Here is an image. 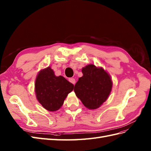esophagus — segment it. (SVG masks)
Listing matches in <instances>:
<instances>
[{
  "mask_svg": "<svg viewBox=\"0 0 151 151\" xmlns=\"http://www.w3.org/2000/svg\"><path fill=\"white\" fill-rule=\"evenodd\" d=\"M68 81L70 82L71 83H72L73 84H76V79L74 78H70L68 79Z\"/></svg>",
  "mask_w": 151,
  "mask_h": 151,
  "instance_id": "1",
  "label": "esophagus"
}]
</instances>
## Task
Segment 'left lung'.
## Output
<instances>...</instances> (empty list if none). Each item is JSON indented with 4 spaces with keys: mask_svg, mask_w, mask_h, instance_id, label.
<instances>
[{
    "mask_svg": "<svg viewBox=\"0 0 151 151\" xmlns=\"http://www.w3.org/2000/svg\"><path fill=\"white\" fill-rule=\"evenodd\" d=\"M83 76L74 86V92L84 106L90 109L100 107L111 93V77L102 67L88 65L83 68Z\"/></svg>",
    "mask_w": 151,
    "mask_h": 151,
    "instance_id": "left-lung-1",
    "label": "left lung"
}]
</instances>
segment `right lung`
Returning <instances> with one entry per match:
<instances>
[{"label": "right lung", "instance_id": "add662e5", "mask_svg": "<svg viewBox=\"0 0 151 151\" xmlns=\"http://www.w3.org/2000/svg\"><path fill=\"white\" fill-rule=\"evenodd\" d=\"M73 84L63 76H56L50 67L38 73L35 81V93L38 102L48 111H55L63 104Z\"/></svg>", "mask_w": 151, "mask_h": 151}]
</instances>
